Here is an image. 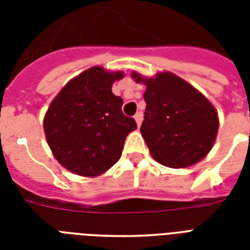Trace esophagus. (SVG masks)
<instances>
[{"label": "esophagus", "mask_w": 250, "mask_h": 250, "mask_svg": "<svg viewBox=\"0 0 250 250\" xmlns=\"http://www.w3.org/2000/svg\"><path fill=\"white\" fill-rule=\"evenodd\" d=\"M135 121H136V125L137 127H140L141 125V122H143V113L141 111H137L136 114H135Z\"/></svg>", "instance_id": "obj_1"}]
</instances>
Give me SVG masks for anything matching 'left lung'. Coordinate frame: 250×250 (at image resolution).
<instances>
[{"mask_svg":"<svg viewBox=\"0 0 250 250\" xmlns=\"http://www.w3.org/2000/svg\"><path fill=\"white\" fill-rule=\"evenodd\" d=\"M132 79L146 85L140 131L153 158L171 168H184L204 160L219 127L211 102L172 72H158L153 78L132 72Z\"/></svg>","mask_w":250,"mask_h":250,"instance_id":"obj_1","label":"left lung"}]
</instances>
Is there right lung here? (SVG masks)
<instances>
[{"mask_svg": "<svg viewBox=\"0 0 250 250\" xmlns=\"http://www.w3.org/2000/svg\"><path fill=\"white\" fill-rule=\"evenodd\" d=\"M122 71L90 67L60 90L44 117V132L53 156L72 174L94 178L121 158L125 140L137 128L122 113L123 100L111 92Z\"/></svg>", "mask_w": 250, "mask_h": 250, "instance_id": "obj_1", "label": "right lung"}]
</instances>
